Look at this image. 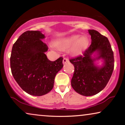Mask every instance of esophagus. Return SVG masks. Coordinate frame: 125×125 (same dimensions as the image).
I'll use <instances>...</instances> for the list:
<instances>
[{
  "instance_id": "obj_1",
  "label": "esophagus",
  "mask_w": 125,
  "mask_h": 125,
  "mask_svg": "<svg viewBox=\"0 0 125 125\" xmlns=\"http://www.w3.org/2000/svg\"><path fill=\"white\" fill-rule=\"evenodd\" d=\"M69 62V60H68V58L66 57H64V59H63V64H65L66 63Z\"/></svg>"
}]
</instances>
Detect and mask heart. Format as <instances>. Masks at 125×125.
Listing matches in <instances>:
<instances>
[{"mask_svg":"<svg viewBox=\"0 0 125 125\" xmlns=\"http://www.w3.org/2000/svg\"><path fill=\"white\" fill-rule=\"evenodd\" d=\"M89 44V40L86 36L73 35L66 38L60 39L55 42V47L58 49L65 51L71 48L73 54L77 55L85 51Z\"/></svg>","mask_w":125,"mask_h":125,"instance_id":"1","label":"heart"}]
</instances>
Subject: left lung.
<instances>
[{
  "label": "left lung",
  "instance_id": "obj_1",
  "mask_svg": "<svg viewBox=\"0 0 125 125\" xmlns=\"http://www.w3.org/2000/svg\"><path fill=\"white\" fill-rule=\"evenodd\" d=\"M92 42L83 55L72 58L70 62L74 66L71 85L75 91L85 96H91L104 89L112 76L114 66V54L108 39L97 31L88 30ZM94 52L99 56L92 59ZM101 58L104 64L100 68L94 64L95 59Z\"/></svg>",
  "mask_w": 125,
  "mask_h": 125
}]
</instances>
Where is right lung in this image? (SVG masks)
I'll use <instances>...</instances> for the list:
<instances>
[{
    "instance_id": "add662e5",
    "label": "right lung",
    "mask_w": 125,
    "mask_h": 125,
    "mask_svg": "<svg viewBox=\"0 0 125 125\" xmlns=\"http://www.w3.org/2000/svg\"><path fill=\"white\" fill-rule=\"evenodd\" d=\"M45 36L39 31H27L13 44L10 66L13 78L29 94L40 96L53 88L54 78L63 67L62 57L49 60L48 47L42 42Z\"/></svg>"
}]
</instances>
